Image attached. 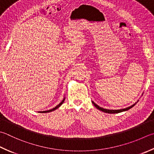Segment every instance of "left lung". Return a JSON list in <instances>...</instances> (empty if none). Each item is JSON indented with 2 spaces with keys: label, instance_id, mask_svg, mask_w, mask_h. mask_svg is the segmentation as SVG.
Wrapping results in <instances>:
<instances>
[{
  "label": "left lung",
  "instance_id": "obj_1",
  "mask_svg": "<svg viewBox=\"0 0 154 154\" xmlns=\"http://www.w3.org/2000/svg\"><path fill=\"white\" fill-rule=\"evenodd\" d=\"M138 102V101H137ZM92 104H94V106L96 107V108L98 109V110H100V111H103L104 112H106V113H119V112H123V111H128L129 109H130L131 108H132L133 106H134L135 105V104L137 103H135V104H133V105L130 106L129 107H127V108L125 109H117V110H110V109H104V108H102V107L99 106L98 105H97V104H96L94 102H93V101H92Z\"/></svg>",
  "mask_w": 154,
  "mask_h": 154
}]
</instances>
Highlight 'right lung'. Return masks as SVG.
I'll return each instance as SVG.
<instances>
[{"instance_id": "1", "label": "right lung", "mask_w": 154, "mask_h": 154, "mask_svg": "<svg viewBox=\"0 0 154 154\" xmlns=\"http://www.w3.org/2000/svg\"><path fill=\"white\" fill-rule=\"evenodd\" d=\"M64 100H65V97H64V98H63V99L62 100V102H61L60 104H57V105L56 106H55L54 108L51 109H50V110H48V111H39V112H42V113H43V112H51V111H55V110H56L57 108H59V107H60L61 105H62V104L63 103V102H64Z\"/></svg>"}]
</instances>
